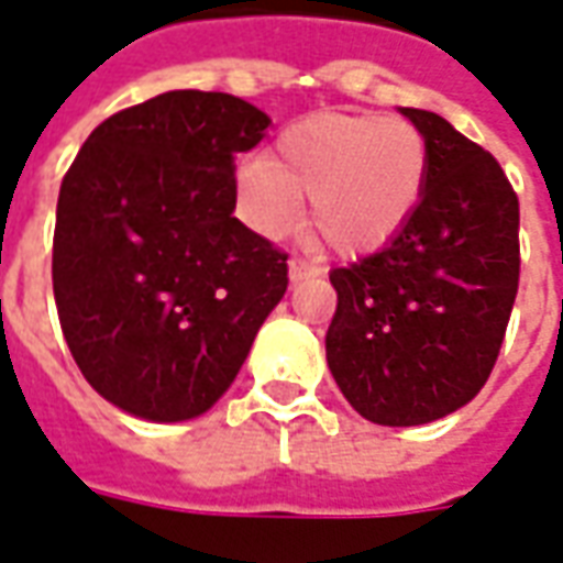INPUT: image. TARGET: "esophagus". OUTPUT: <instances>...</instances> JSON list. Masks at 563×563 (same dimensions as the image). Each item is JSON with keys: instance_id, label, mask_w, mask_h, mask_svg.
Instances as JSON below:
<instances>
[{"instance_id": "1", "label": "esophagus", "mask_w": 563, "mask_h": 563, "mask_svg": "<svg viewBox=\"0 0 563 563\" xmlns=\"http://www.w3.org/2000/svg\"><path fill=\"white\" fill-rule=\"evenodd\" d=\"M288 275H290V285H297V282H302V278H312V275H318V269H314L312 263L300 261V257H290Z\"/></svg>"}]
</instances>
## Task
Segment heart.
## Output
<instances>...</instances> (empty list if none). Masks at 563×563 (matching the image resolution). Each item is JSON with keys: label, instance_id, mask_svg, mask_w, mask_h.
Returning a JSON list of instances; mask_svg holds the SVG:
<instances>
[{"label": "heart", "instance_id": "heart-1", "mask_svg": "<svg viewBox=\"0 0 563 563\" xmlns=\"http://www.w3.org/2000/svg\"><path fill=\"white\" fill-rule=\"evenodd\" d=\"M430 173L416 123L321 111L282 130L266 161L236 169V206L251 230L288 236L312 199V227L342 257L388 249L416 218Z\"/></svg>", "mask_w": 563, "mask_h": 563}]
</instances>
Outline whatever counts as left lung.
Wrapping results in <instances>:
<instances>
[{
  "instance_id": "8db88e82",
  "label": "left lung",
  "mask_w": 563,
  "mask_h": 563,
  "mask_svg": "<svg viewBox=\"0 0 563 563\" xmlns=\"http://www.w3.org/2000/svg\"><path fill=\"white\" fill-rule=\"evenodd\" d=\"M428 139L416 218L388 249L330 273L327 366L388 428L452 416L488 382L518 294V197L500 163L452 123L402 109Z\"/></svg>"
}]
</instances>
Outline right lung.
Masks as SVG:
<instances>
[{
	"mask_svg": "<svg viewBox=\"0 0 563 563\" xmlns=\"http://www.w3.org/2000/svg\"><path fill=\"white\" fill-rule=\"evenodd\" d=\"M269 118L169 90L111 114L63 178L54 300L84 378L145 421L209 412L288 290V254L233 218Z\"/></svg>",
	"mask_w": 563,
	"mask_h": 563,
	"instance_id": "1",
	"label": "right lung"
}]
</instances>
